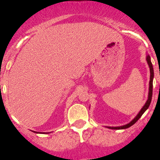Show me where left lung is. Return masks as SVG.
<instances>
[{"instance_id":"1","label":"left lung","mask_w":160,"mask_h":160,"mask_svg":"<svg viewBox=\"0 0 160 160\" xmlns=\"http://www.w3.org/2000/svg\"><path fill=\"white\" fill-rule=\"evenodd\" d=\"M146 60L147 63H148V65L149 66V70H150V80H149V96H148V100H147L146 103H145V105L143 106V108L141 109V110L139 112V114H137L136 117L134 118L132 121H130L129 124H125V125H123V126H119V127H108L109 129H127V128H129V127L132 126L133 124H135L137 121H138V119L142 116V114H144L145 110H146L148 108H149V105H150V103H151V100H152V95H153V79H154V69H153V65H152L151 60H150V56L149 55L146 56Z\"/></svg>"}]
</instances>
